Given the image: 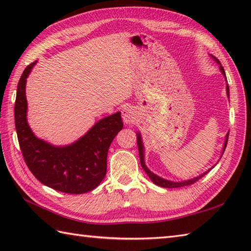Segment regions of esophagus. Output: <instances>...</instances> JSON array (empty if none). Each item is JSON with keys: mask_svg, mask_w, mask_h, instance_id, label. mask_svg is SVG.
Here are the masks:
<instances>
[{"mask_svg": "<svg viewBox=\"0 0 251 251\" xmlns=\"http://www.w3.org/2000/svg\"><path fill=\"white\" fill-rule=\"evenodd\" d=\"M122 117L126 124H130L136 120V111L132 109V106L126 105L122 111Z\"/></svg>", "mask_w": 251, "mask_h": 251, "instance_id": "34e87169", "label": "esophagus"}]
</instances>
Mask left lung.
<instances>
[{"instance_id": "left-lung-1", "label": "left lung", "mask_w": 251, "mask_h": 251, "mask_svg": "<svg viewBox=\"0 0 251 251\" xmlns=\"http://www.w3.org/2000/svg\"><path fill=\"white\" fill-rule=\"evenodd\" d=\"M214 58V59L219 63V65H221L220 63V61L217 59L216 57H212ZM220 70H221V72L223 73V75H226V73H225V69H223L221 66H220ZM226 93H227V96H228V86L226 85ZM227 139H228V132H227V135H226V142H225V147H223V151H222V154L225 153V151H226V143H227ZM137 143H138V150H139V157H140V164H141V166H142V168H143V170H145V172L147 173V175L149 176V177H150V179L153 181L154 183H155L156 185H158V186H162V188H167V189H173V188H181V186H186V185H191V184H193V183H195L196 181H199L201 178H202L204 177V176L209 172V170H207L206 173H204L202 175H200V176H197L196 178H194V179H191V180H185V181H181V182H174V181H169V180H165V179H163V178H161V177H158V176H156L155 174H153L151 170H149V168L146 166V164H145V155H143V145H142V141H141V137H140V134H138V136H137Z\"/></svg>"}]
</instances>
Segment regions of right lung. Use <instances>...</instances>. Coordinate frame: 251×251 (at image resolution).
Masks as SVG:
<instances>
[{
    "label": "right lung",
    "mask_w": 251,
    "mask_h": 251,
    "mask_svg": "<svg viewBox=\"0 0 251 251\" xmlns=\"http://www.w3.org/2000/svg\"><path fill=\"white\" fill-rule=\"evenodd\" d=\"M35 63L25 69L15 101V125L24 159L43 184L63 193H86L97 188L106 174L108 150L123 128L121 113L100 120L70 146L55 147L39 139L26 122L25 82Z\"/></svg>",
    "instance_id": "1"
}]
</instances>
